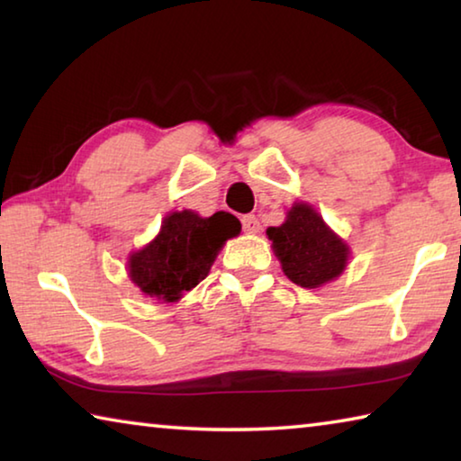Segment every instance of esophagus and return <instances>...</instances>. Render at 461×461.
Listing matches in <instances>:
<instances>
[{"mask_svg":"<svg viewBox=\"0 0 461 461\" xmlns=\"http://www.w3.org/2000/svg\"><path fill=\"white\" fill-rule=\"evenodd\" d=\"M241 225H244L246 233H256L260 230V221L256 215H244L241 217Z\"/></svg>","mask_w":461,"mask_h":461,"instance_id":"1","label":"esophagus"}]
</instances>
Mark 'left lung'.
Here are the masks:
<instances>
[{
	"mask_svg": "<svg viewBox=\"0 0 461 461\" xmlns=\"http://www.w3.org/2000/svg\"><path fill=\"white\" fill-rule=\"evenodd\" d=\"M285 275L303 288L330 283L348 264V246L327 228L319 213L296 203L286 221L267 230Z\"/></svg>",
	"mask_w": 461,
	"mask_h": 461,
	"instance_id": "1",
	"label": "left lung"
}]
</instances>
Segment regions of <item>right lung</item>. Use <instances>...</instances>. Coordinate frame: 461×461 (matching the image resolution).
Wrapping results in <instances>:
<instances>
[{
    "label": "right lung",
    "instance_id": "obj_1",
    "mask_svg": "<svg viewBox=\"0 0 461 461\" xmlns=\"http://www.w3.org/2000/svg\"><path fill=\"white\" fill-rule=\"evenodd\" d=\"M240 230V220L228 212L212 217L170 213L158 236L130 256V276L142 293L173 303L209 275L225 240L238 236Z\"/></svg>",
    "mask_w": 461,
    "mask_h": 461
}]
</instances>
